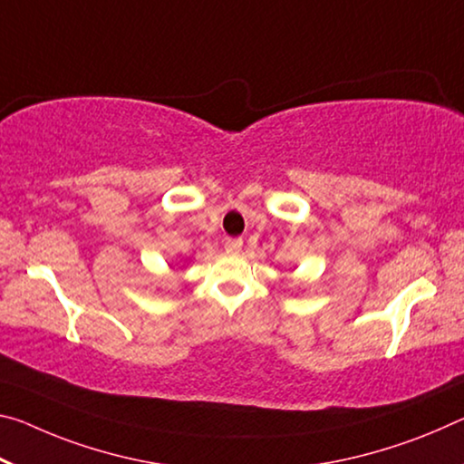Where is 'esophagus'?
<instances>
[{
    "label": "esophagus",
    "mask_w": 464,
    "mask_h": 464,
    "mask_svg": "<svg viewBox=\"0 0 464 464\" xmlns=\"http://www.w3.org/2000/svg\"><path fill=\"white\" fill-rule=\"evenodd\" d=\"M241 247H244V239H239V237H233V239H227L225 241V249L229 254H237V252H241Z\"/></svg>",
    "instance_id": "1"
}]
</instances>
